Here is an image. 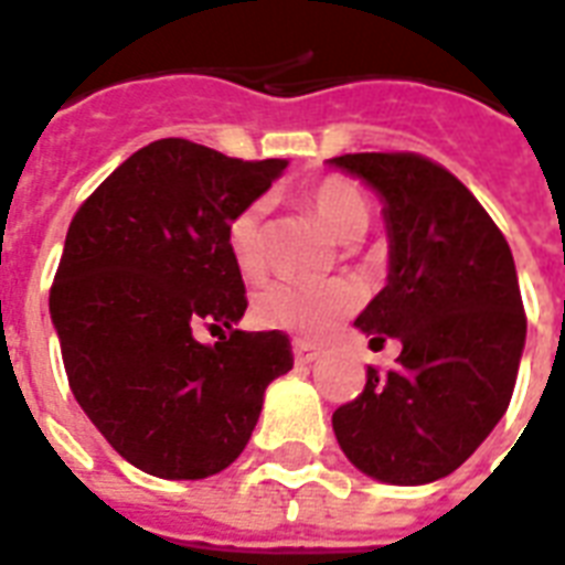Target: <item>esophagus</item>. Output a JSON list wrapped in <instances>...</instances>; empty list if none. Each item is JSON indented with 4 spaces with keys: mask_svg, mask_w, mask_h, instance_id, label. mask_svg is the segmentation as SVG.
Here are the masks:
<instances>
[{
    "mask_svg": "<svg viewBox=\"0 0 565 565\" xmlns=\"http://www.w3.org/2000/svg\"><path fill=\"white\" fill-rule=\"evenodd\" d=\"M292 355H296L299 364H313V361L320 359V350L311 347V343H301V340H296V343H292Z\"/></svg>",
    "mask_w": 565,
    "mask_h": 565,
    "instance_id": "esophagus-1",
    "label": "esophagus"
}]
</instances>
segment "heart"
<instances>
[{
    "label": "heart",
    "instance_id": "heart-1",
    "mask_svg": "<svg viewBox=\"0 0 565 565\" xmlns=\"http://www.w3.org/2000/svg\"><path fill=\"white\" fill-rule=\"evenodd\" d=\"M305 206L311 210L331 239L350 245L367 234L370 201L352 180L326 178L305 189ZM264 201H252L227 225V252L245 278L264 273ZM361 292L350 281L296 284L273 281L254 299V317L266 329L287 331L299 340H322L338 329L347 313L359 308Z\"/></svg>",
    "mask_w": 565,
    "mask_h": 565
}]
</instances>
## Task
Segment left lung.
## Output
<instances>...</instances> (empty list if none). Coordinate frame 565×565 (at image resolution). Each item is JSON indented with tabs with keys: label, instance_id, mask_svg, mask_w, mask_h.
I'll list each match as a JSON object with an SVG mask.
<instances>
[{
	"label": "left lung",
	"instance_id": "1",
	"mask_svg": "<svg viewBox=\"0 0 565 565\" xmlns=\"http://www.w3.org/2000/svg\"><path fill=\"white\" fill-rule=\"evenodd\" d=\"M331 166L382 201L387 284L359 313L370 343L397 338V367H367L359 397L331 415L340 450L379 483L454 473L510 406L524 320L512 252L480 201L417 153H347Z\"/></svg>",
	"mask_w": 565,
	"mask_h": 565
}]
</instances>
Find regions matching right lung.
<instances>
[{
    "label": "right lung",
    "instance_id": "obj_1",
    "mask_svg": "<svg viewBox=\"0 0 565 565\" xmlns=\"http://www.w3.org/2000/svg\"><path fill=\"white\" fill-rule=\"evenodd\" d=\"M284 168L287 159L243 162L159 139L73 215L50 317L73 397L139 471H225L252 438L269 382L292 367L287 334L236 329L248 301L227 252L231 218ZM198 324L220 340L201 344Z\"/></svg>",
    "mask_w": 565,
    "mask_h": 565
}]
</instances>
